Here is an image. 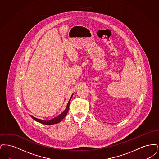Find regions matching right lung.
I'll list each match as a JSON object with an SVG mask.
<instances>
[{
  "mask_svg": "<svg viewBox=\"0 0 159 159\" xmlns=\"http://www.w3.org/2000/svg\"><path fill=\"white\" fill-rule=\"evenodd\" d=\"M72 96H73V95H71V98H70L69 101H68V104H67V107H66V110H65L62 113H61L59 116H57L56 117H54L52 119L49 120H40V119H37V118H35V117H33V116H31V117L32 119H33L34 120H36V121H38V122H39V123H42V124H44V125H49L56 124V123H58L60 122V121L66 117V116L67 115V114L68 113V109H69V106H70V102L71 99L72 98Z\"/></svg>",
  "mask_w": 159,
  "mask_h": 159,
  "instance_id": "add662e5",
  "label": "right lung"
}]
</instances>
